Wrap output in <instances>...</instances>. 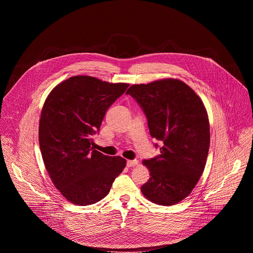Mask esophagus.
Masks as SVG:
<instances>
[{
	"label": "esophagus",
	"mask_w": 253,
	"mask_h": 253,
	"mask_svg": "<svg viewBox=\"0 0 253 253\" xmlns=\"http://www.w3.org/2000/svg\"><path fill=\"white\" fill-rule=\"evenodd\" d=\"M138 164V161L137 160H128L127 161V166L128 167H134Z\"/></svg>",
	"instance_id": "34e87169"
}]
</instances>
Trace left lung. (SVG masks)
<instances>
[{
	"instance_id": "left-lung-1",
	"label": "left lung",
	"mask_w": 253,
	"mask_h": 253,
	"mask_svg": "<svg viewBox=\"0 0 253 253\" xmlns=\"http://www.w3.org/2000/svg\"><path fill=\"white\" fill-rule=\"evenodd\" d=\"M126 94L140 105L151 137L162 145L158 156L143 161L150 178L141 191L156 204H176L191 193L206 164L210 130L204 104L177 79L132 85Z\"/></svg>"
}]
</instances>
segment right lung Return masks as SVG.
Listing matches in <instances>:
<instances>
[{
  "mask_svg": "<svg viewBox=\"0 0 253 253\" xmlns=\"http://www.w3.org/2000/svg\"><path fill=\"white\" fill-rule=\"evenodd\" d=\"M129 84L74 76L57 85L47 97L39 124L45 167L56 188L71 203L94 204L109 193L126 160L94 149L106 111Z\"/></svg>",
  "mask_w": 253,
  "mask_h": 253,
  "instance_id": "right-lung-1",
  "label": "right lung"
}]
</instances>
